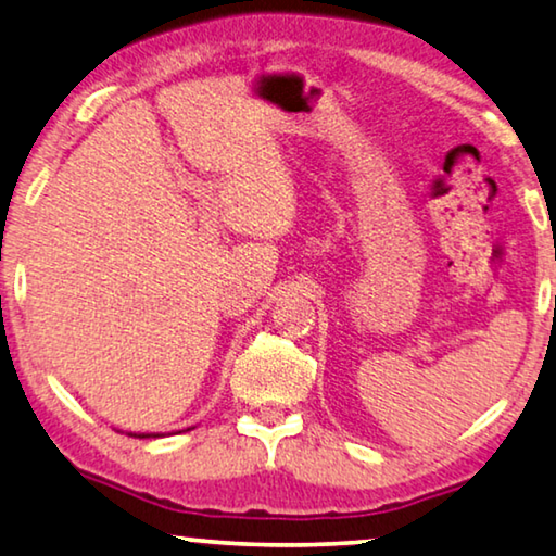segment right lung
<instances>
[{"label": "right lung", "instance_id": "add662e5", "mask_svg": "<svg viewBox=\"0 0 556 556\" xmlns=\"http://www.w3.org/2000/svg\"><path fill=\"white\" fill-rule=\"evenodd\" d=\"M139 438H151V434H139Z\"/></svg>", "mask_w": 556, "mask_h": 556}]
</instances>
